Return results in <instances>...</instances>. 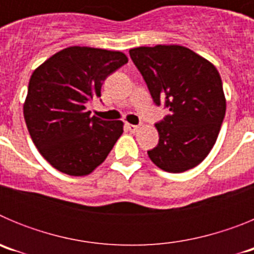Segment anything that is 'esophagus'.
Wrapping results in <instances>:
<instances>
[{"label": "esophagus", "mask_w": 254, "mask_h": 254, "mask_svg": "<svg viewBox=\"0 0 254 254\" xmlns=\"http://www.w3.org/2000/svg\"><path fill=\"white\" fill-rule=\"evenodd\" d=\"M126 128L128 129L129 132H136L138 129V126H136V125H129V123H127V125H126Z\"/></svg>", "instance_id": "34e87169"}]
</instances>
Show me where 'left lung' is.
I'll return each mask as SVG.
<instances>
[{
    "mask_svg": "<svg viewBox=\"0 0 254 254\" xmlns=\"http://www.w3.org/2000/svg\"><path fill=\"white\" fill-rule=\"evenodd\" d=\"M155 104L170 111L156 123L158 146L147 151L152 163L169 173L197 167L214 147L226 111L216 67L183 46L129 49Z\"/></svg>",
    "mask_w": 254,
    "mask_h": 254,
    "instance_id": "left-lung-1",
    "label": "left lung"
}]
</instances>
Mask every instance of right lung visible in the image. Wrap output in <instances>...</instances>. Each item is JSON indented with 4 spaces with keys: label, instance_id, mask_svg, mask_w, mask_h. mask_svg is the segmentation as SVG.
<instances>
[{
    "label": "right lung",
    "instance_id": "right-lung-1",
    "mask_svg": "<svg viewBox=\"0 0 254 254\" xmlns=\"http://www.w3.org/2000/svg\"><path fill=\"white\" fill-rule=\"evenodd\" d=\"M128 62L118 51L68 47L35 68L24 118L38 151L60 172L90 174L123 133L122 121L90 117L86 104L99 98L103 81Z\"/></svg>",
    "mask_w": 254,
    "mask_h": 254
}]
</instances>
